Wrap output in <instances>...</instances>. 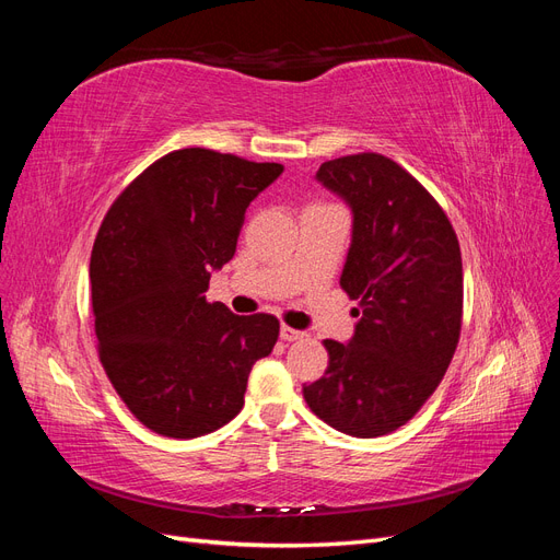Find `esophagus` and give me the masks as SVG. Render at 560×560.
<instances>
[{
    "instance_id": "1",
    "label": "esophagus",
    "mask_w": 560,
    "mask_h": 560,
    "mask_svg": "<svg viewBox=\"0 0 560 560\" xmlns=\"http://www.w3.org/2000/svg\"><path fill=\"white\" fill-rule=\"evenodd\" d=\"M303 336H306V334L299 331V329H292V327H287V325L280 327V338H282V341H301Z\"/></svg>"
}]
</instances>
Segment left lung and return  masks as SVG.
Segmentation results:
<instances>
[{
	"mask_svg": "<svg viewBox=\"0 0 560 560\" xmlns=\"http://www.w3.org/2000/svg\"><path fill=\"white\" fill-rule=\"evenodd\" d=\"M315 179L352 212L341 287L358 301L348 343L327 338L329 366L303 385L334 430L371 439L409 422L442 383L463 325V257L446 212L381 154L319 165Z\"/></svg>",
	"mask_w": 560,
	"mask_h": 560,
	"instance_id": "obj_1",
	"label": "left lung"
}]
</instances>
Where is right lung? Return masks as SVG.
<instances>
[{"instance_id": "1", "label": "right lung", "mask_w": 560, "mask_h": 560, "mask_svg": "<svg viewBox=\"0 0 560 560\" xmlns=\"http://www.w3.org/2000/svg\"><path fill=\"white\" fill-rule=\"evenodd\" d=\"M284 167L212 149L151 163L114 200L91 254L100 362L144 428L194 439L245 404L254 362L273 350V315L208 303L212 270L233 259L245 210Z\"/></svg>"}]
</instances>
